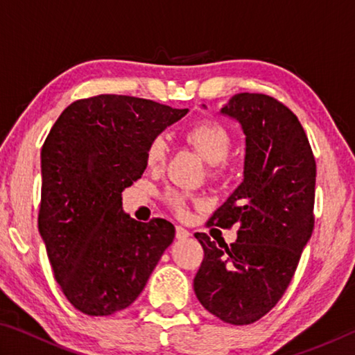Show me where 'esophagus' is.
<instances>
[{
	"label": "esophagus",
	"instance_id": "esophagus-1",
	"mask_svg": "<svg viewBox=\"0 0 355 355\" xmlns=\"http://www.w3.org/2000/svg\"><path fill=\"white\" fill-rule=\"evenodd\" d=\"M189 236H191V233L186 230L184 227H182V225L175 227V238L180 239V241H184V239H188Z\"/></svg>",
	"mask_w": 355,
	"mask_h": 355
}]
</instances>
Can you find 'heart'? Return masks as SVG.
<instances>
[{"mask_svg": "<svg viewBox=\"0 0 355 355\" xmlns=\"http://www.w3.org/2000/svg\"><path fill=\"white\" fill-rule=\"evenodd\" d=\"M184 139L189 146L199 153L208 164L222 167L232 152L233 139L230 131L224 125L214 120H200L184 131ZM169 153V144L163 136H155L148 142L146 150V163L152 169L161 167L167 159ZM166 202L169 207L177 213H184L186 205H188V197L182 192L171 191L166 194Z\"/></svg>", "mask_w": 355, "mask_h": 355, "instance_id": "obj_1", "label": "heart"}]
</instances>
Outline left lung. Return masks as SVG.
I'll list each match as a JSON object with an SVG mask.
<instances>
[{"mask_svg":"<svg viewBox=\"0 0 355 355\" xmlns=\"http://www.w3.org/2000/svg\"><path fill=\"white\" fill-rule=\"evenodd\" d=\"M220 114L245 135L244 180L208 225L238 227L230 245L196 233L205 257L197 299L233 326L260 320L284 296L313 232L316 163L297 117L269 95L236 94Z\"/></svg>","mask_w":355,"mask_h":355,"instance_id":"obj_1","label":"left lung"}]
</instances>
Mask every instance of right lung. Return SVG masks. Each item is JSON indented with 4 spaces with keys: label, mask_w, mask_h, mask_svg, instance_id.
<instances>
[{
    "label": "right lung",
    "mask_w": 355,
    "mask_h": 355,
    "mask_svg": "<svg viewBox=\"0 0 355 355\" xmlns=\"http://www.w3.org/2000/svg\"><path fill=\"white\" fill-rule=\"evenodd\" d=\"M188 110L128 95L65 107L42 147L39 232L65 297L89 316L127 309L175 236L169 220L139 222L122 191L146 171L148 142Z\"/></svg>",
    "instance_id": "add662e5"
}]
</instances>
